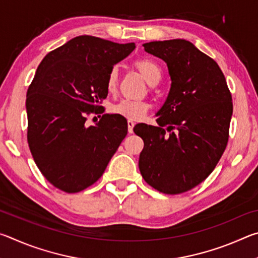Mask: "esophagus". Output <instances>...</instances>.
I'll use <instances>...</instances> for the list:
<instances>
[{"label":"esophagus","mask_w":258,"mask_h":258,"mask_svg":"<svg viewBox=\"0 0 258 258\" xmlns=\"http://www.w3.org/2000/svg\"><path fill=\"white\" fill-rule=\"evenodd\" d=\"M127 127H128V133L133 132V127H134V121L128 119L127 120Z\"/></svg>","instance_id":"34e87169"}]
</instances>
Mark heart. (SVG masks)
I'll list each match as a JSON object with an SVG mask.
<instances>
[{
  "mask_svg": "<svg viewBox=\"0 0 258 258\" xmlns=\"http://www.w3.org/2000/svg\"><path fill=\"white\" fill-rule=\"evenodd\" d=\"M134 66L138 68V71L142 74V76L150 83L156 84L158 83L163 75L161 68L156 61L149 58L138 59L134 62ZM118 84V68L113 66L110 68L107 80H106V89L109 93H113L117 89ZM150 104L143 100H133V99H123L115 103L111 108L112 113L124 117L131 120L141 119L149 110Z\"/></svg>",
  "mask_w": 258,
  "mask_h": 258,
  "instance_id": "b5f03b06",
  "label": "heart"
}]
</instances>
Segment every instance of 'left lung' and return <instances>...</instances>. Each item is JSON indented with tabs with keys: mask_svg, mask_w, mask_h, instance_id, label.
I'll use <instances>...</instances> for the list:
<instances>
[{
	"mask_svg": "<svg viewBox=\"0 0 258 258\" xmlns=\"http://www.w3.org/2000/svg\"><path fill=\"white\" fill-rule=\"evenodd\" d=\"M143 46L167 63L172 85L156 113L158 126L133 128L145 142L139 168L154 189L178 195L206 180L223 155L232 97L215 60L191 42L156 41Z\"/></svg>",
	"mask_w": 258,
	"mask_h": 258,
	"instance_id": "left-lung-1",
	"label": "left lung"
}]
</instances>
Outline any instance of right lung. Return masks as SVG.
I'll list each match as a JSON object with an SVG mask.
<instances>
[{
	"label": "right lung",
	"instance_id": "obj_1",
	"mask_svg": "<svg viewBox=\"0 0 258 258\" xmlns=\"http://www.w3.org/2000/svg\"><path fill=\"white\" fill-rule=\"evenodd\" d=\"M135 49L82 35L47 53L26 99L27 141L52 185L75 194L97 182L127 134V120L103 113L110 68ZM103 115L89 126V116ZM95 118V117H94Z\"/></svg>",
	"mask_w": 258,
	"mask_h": 258
}]
</instances>
